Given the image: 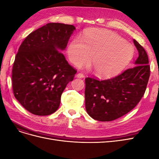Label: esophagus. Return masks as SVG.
I'll return each mask as SVG.
<instances>
[{
  "label": "esophagus",
  "instance_id": "obj_1",
  "mask_svg": "<svg viewBox=\"0 0 159 159\" xmlns=\"http://www.w3.org/2000/svg\"><path fill=\"white\" fill-rule=\"evenodd\" d=\"M76 78H84V75L81 73H78L76 75Z\"/></svg>",
  "mask_w": 159,
  "mask_h": 159
}]
</instances>
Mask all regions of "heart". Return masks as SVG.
I'll return each mask as SVG.
<instances>
[{"label": "heart", "mask_w": 159, "mask_h": 159, "mask_svg": "<svg viewBox=\"0 0 159 159\" xmlns=\"http://www.w3.org/2000/svg\"><path fill=\"white\" fill-rule=\"evenodd\" d=\"M133 54V47L117 34L99 28L88 30L68 47L70 61L75 66L88 63L91 57L95 74L112 76L125 66Z\"/></svg>", "instance_id": "heart-1"}]
</instances>
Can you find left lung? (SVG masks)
<instances>
[{
    "label": "left lung",
    "instance_id": "left-lung-1",
    "mask_svg": "<svg viewBox=\"0 0 159 159\" xmlns=\"http://www.w3.org/2000/svg\"><path fill=\"white\" fill-rule=\"evenodd\" d=\"M139 57L133 68L111 79L86 78L85 109L89 116L99 121H111L131 111L145 92L150 76L146 51L133 40Z\"/></svg>",
    "mask_w": 159,
    "mask_h": 159
}]
</instances>
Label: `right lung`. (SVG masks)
<instances>
[{
  "label": "right lung",
  "mask_w": 159,
  "mask_h": 159,
  "mask_svg": "<svg viewBox=\"0 0 159 159\" xmlns=\"http://www.w3.org/2000/svg\"><path fill=\"white\" fill-rule=\"evenodd\" d=\"M75 30L73 25L48 23L19 47L12 71L13 92L31 113L44 116L58 109L61 93L77 72L61 53Z\"/></svg>",
  "instance_id": "right-lung-1"
}]
</instances>
